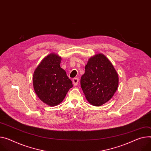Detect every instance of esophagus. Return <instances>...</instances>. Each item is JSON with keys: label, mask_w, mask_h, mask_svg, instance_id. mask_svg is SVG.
Wrapping results in <instances>:
<instances>
[{"label": "esophagus", "mask_w": 151, "mask_h": 151, "mask_svg": "<svg viewBox=\"0 0 151 151\" xmlns=\"http://www.w3.org/2000/svg\"><path fill=\"white\" fill-rule=\"evenodd\" d=\"M72 82H73V84L75 86H76L78 84V82H79V79L78 78H73V80H72Z\"/></svg>", "instance_id": "1"}]
</instances>
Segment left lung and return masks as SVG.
<instances>
[{"mask_svg":"<svg viewBox=\"0 0 151 151\" xmlns=\"http://www.w3.org/2000/svg\"><path fill=\"white\" fill-rule=\"evenodd\" d=\"M81 76V86L87 100L99 106L108 102L116 91L119 77L111 63L103 54L91 57Z\"/></svg>","mask_w":151,"mask_h":151,"instance_id":"8db88e82","label":"left lung"}]
</instances>
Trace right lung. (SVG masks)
Instances as JSON below:
<instances>
[{
	"label": "right lung",
	"mask_w": 151,
	"mask_h": 151,
	"mask_svg": "<svg viewBox=\"0 0 151 151\" xmlns=\"http://www.w3.org/2000/svg\"><path fill=\"white\" fill-rule=\"evenodd\" d=\"M61 58L50 53L38 65L33 75L35 92L41 101L53 106L60 104L73 87L72 81L60 67Z\"/></svg>",
	"instance_id": "obj_1"
}]
</instances>
